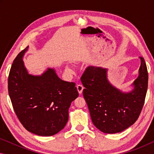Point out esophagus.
Returning <instances> with one entry per match:
<instances>
[{
  "label": "esophagus",
  "mask_w": 154,
  "mask_h": 154,
  "mask_svg": "<svg viewBox=\"0 0 154 154\" xmlns=\"http://www.w3.org/2000/svg\"><path fill=\"white\" fill-rule=\"evenodd\" d=\"M76 88H77V90H78V92H79V93L82 94V92H83V86L82 85H77Z\"/></svg>",
  "instance_id": "34e87169"
}]
</instances>
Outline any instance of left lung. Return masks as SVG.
<instances>
[{
    "label": "left lung",
    "mask_w": 154,
    "mask_h": 154,
    "mask_svg": "<svg viewBox=\"0 0 154 154\" xmlns=\"http://www.w3.org/2000/svg\"><path fill=\"white\" fill-rule=\"evenodd\" d=\"M132 90L123 91L110 83L108 69L88 66L81 77L83 94L94 125L107 134L121 132L133 125L140 116L148 87V72L143 57Z\"/></svg>",
    "instance_id": "1"
}]
</instances>
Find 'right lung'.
I'll return each instance as SVG.
<instances>
[{"label": "right lung", "mask_w": 154, "mask_h": 154, "mask_svg": "<svg viewBox=\"0 0 154 154\" xmlns=\"http://www.w3.org/2000/svg\"><path fill=\"white\" fill-rule=\"evenodd\" d=\"M29 46L14 59L8 77V93L17 116L23 126L38 136L61 131L69 120L71 102L79 97L74 83L62 81L55 69L41 75L28 72L23 57Z\"/></svg>", "instance_id": "add662e5"}]
</instances>
